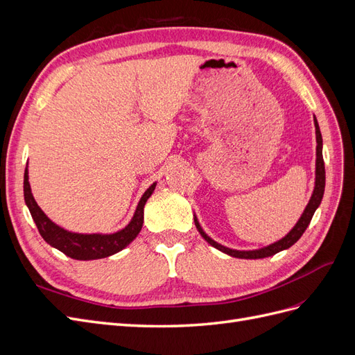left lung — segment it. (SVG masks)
Instances as JSON below:
<instances>
[{
    "instance_id": "left-lung-1",
    "label": "left lung",
    "mask_w": 355,
    "mask_h": 355,
    "mask_svg": "<svg viewBox=\"0 0 355 355\" xmlns=\"http://www.w3.org/2000/svg\"><path fill=\"white\" fill-rule=\"evenodd\" d=\"M314 123H315V135H317V167H315V188L313 192V197H311L309 202L306 209L304 210L302 216L297 220V223L295 225V228L290 231L284 239H282L280 241H277L274 244H270L263 247V249L259 250H249V252H244V250H232L228 249V247H225L216 241H213L210 237H207L206 232H204L200 227V223L197 219L196 220V227L198 230V232L201 234V237L206 240L209 244H211L214 249H218L223 253H227L232 257H241V259H262V257H268V256H272L278 252L286 250L288 249L290 245H293L300 237H302V234L305 232V230L308 228V225L314 216V211L317 210V207L320 206L321 198H323L324 194V187H326V170H324V159H323V139H321V133H320V127L317 123V118L314 116Z\"/></svg>"
}]
</instances>
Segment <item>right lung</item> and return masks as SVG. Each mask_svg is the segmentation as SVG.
<instances>
[{"label": "right lung", "mask_w": 355, "mask_h": 355, "mask_svg": "<svg viewBox=\"0 0 355 355\" xmlns=\"http://www.w3.org/2000/svg\"><path fill=\"white\" fill-rule=\"evenodd\" d=\"M155 189V184L149 187L145 194L142 196L141 201L137 204V209L135 211V216L130 223L121 231L115 234H75L69 232L58 227L53 223L42 211L37 201L32 197L31 187L28 182V168H25V179H24V196L26 206L31 211V216L34 219L38 232L41 237L44 239L50 245L56 247L58 250L65 253L67 256L72 257L77 261H92V259H102V257L111 256L116 252L123 250L124 247L130 244L137 234L141 232L144 225V206L146 200L151 197Z\"/></svg>", "instance_id": "1"}]
</instances>
